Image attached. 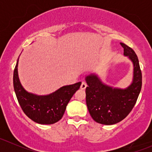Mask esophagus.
<instances>
[{"instance_id":"1","label":"esophagus","mask_w":152,"mask_h":152,"mask_svg":"<svg viewBox=\"0 0 152 152\" xmlns=\"http://www.w3.org/2000/svg\"><path fill=\"white\" fill-rule=\"evenodd\" d=\"M80 87H81V89H82V90H85L86 87H87V84H86V82H82V85H81Z\"/></svg>"}]
</instances>
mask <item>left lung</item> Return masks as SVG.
Returning <instances> with one entry per match:
<instances>
[{
    "instance_id": "obj_1",
    "label": "left lung",
    "mask_w": 152,
    "mask_h": 152,
    "mask_svg": "<svg viewBox=\"0 0 152 152\" xmlns=\"http://www.w3.org/2000/svg\"><path fill=\"white\" fill-rule=\"evenodd\" d=\"M124 55L133 65L132 79L125 88L105 84L96 73L85 76L86 104L92 118L99 124L113 125L124 120L132 111L142 87V74L138 58L134 50L120 42Z\"/></svg>"
}]
</instances>
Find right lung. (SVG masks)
<instances>
[{
  "mask_svg": "<svg viewBox=\"0 0 152 152\" xmlns=\"http://www.w3.org/2000/svg\"><path fill=\"white\" fill-rule=\"evenodd\" d=\"M20 57V56H19ZM18 62L14 70L13 85L18 102L26 115L33 121L39 124H53L63 116L65 109L82 82L65 85L48 95L29 93L21 85L18 76Z\"/></svg>",
  "mask_w": 152,
  "mask_h": 152,
  "instance_id": "right-lung-1",
  "label": "right lung"
}]
</instances>
